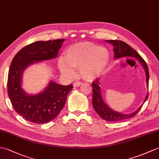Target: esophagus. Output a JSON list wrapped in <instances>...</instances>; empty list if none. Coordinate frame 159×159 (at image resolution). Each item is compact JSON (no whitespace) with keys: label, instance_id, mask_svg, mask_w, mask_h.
<instances>
[{"label":"esophagus","instance_id":"obj_1","mask_svg":"<svg viewBox=\"0 0 159 159\" xmlns=\"http://www.w3.org/2000/svg\"><path fill=\"white\" fill-rule=\"evenodd\" d=\"M81 84H82V83L81 82H79V81H76V82H75V83H74V87H79L80 86Z\"/></svg>","mask_w":159,"mask_h":159}]
</instances>
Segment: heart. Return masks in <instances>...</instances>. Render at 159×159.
I'll list each match as a JSON object with an SVG mask.
<instances>
[{"instance_id": "1", "label": "heart", "mask_w": 159, "mask_h": 159, "mask_svg": "<svg viewBox=\"0 0 159 159\" xmlns=\"http://www.w3.org/2000/svg\"><path fill=\"white\" fill-rule=\"evenodd\" d=\"M109 61L110 54L106 48L90 42H81L66 49L64 57L59 59L58 68L68 79L75 77V69H79L80 76L91 82L104 72Z\"/></svg>"}]
</instances>
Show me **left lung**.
Instances as JSON below:
<instances>
[{
  "label": "left lung",
  "mask_w": 159,
  "mask_h": 159,
  "mask_svg": "<svg viewBox=\"0 0 159 159\" xmlns=\"http://www.w3.org/2000/svg\"><path fill=\"white\" fill-rule=\"evenodd\" d=\"M107 43H110L113 45V51H114V58L115 60L120 59L122 57H134L137 60L143 68L146 73V86L148 87L149 83V71L148 68L146 63L143 60V58L140 56L139 53L134 50L133 48L129 46L126 43H125L122 40H106ZM93 86V95H92V104L93 106L99 116L102 119L106 120L107 121H120L121 120H125L134 116L137 114L139 110L141 109L142 105L144 104V102L147 100L148 98V94L146 95V98L143 101V104L140 106L139 108L135 110V112L130 114H122L114 111L107 105L104 101V99L102 98V91L100 87V79H97L94 80L92 83Z\"/></svg>",
  "instance_id": "1"
}]
</instances>
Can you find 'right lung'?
<instances>
[{
  "label": "right lung",
  "mask_w": 159,
  "mask_h": 159,
  "mask_svg": "<svg viewBox=\"0 0 159 159\" xmlns=\"http://www.w3.org/2000/svg\"><path fill=\"white\" fill-rule=\"evenodd\" d=\"M65 39L37 41L24 47L11 64L7 81V92L14 110L25 119L44 124L54 119L66 104L72 84L61 85L51 80L38 94H28L22 88V76L30 66L57 56Z\"/></svg>",
  "instance_id": "add662e5"
}]
</instances>
